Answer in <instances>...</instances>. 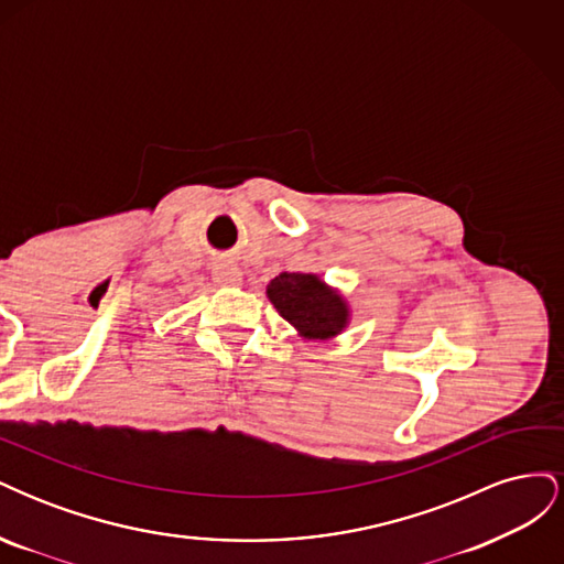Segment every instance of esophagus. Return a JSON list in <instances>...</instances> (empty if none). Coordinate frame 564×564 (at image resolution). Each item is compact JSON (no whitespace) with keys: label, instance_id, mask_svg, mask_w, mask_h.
<instances>
[{"label":"esophagus","instance_id":"esophagus-1","mask_svg":"<svg viewBox=\"0 0 564 564\" xmlns=\"http://www.w3.org/2000/svg\"><path fill=\"white\" fill-rule=\"evenodd\" d=\"M214 282L220 286H240L242 284V270L237 265L218 263L214 268Z\"/></svg>","mask_w":564,"mask_h":564}]
</instances>
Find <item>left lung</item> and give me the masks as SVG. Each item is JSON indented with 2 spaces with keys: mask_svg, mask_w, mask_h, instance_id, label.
Here are the masks:
<instances>
[{
  "mask_svg": "<svg viewBox=\"0 0 564 564\" xmlns=\"http://www.w3.org/2000/svg\"><path fill=\"white\" fill-rule=\"evenodd\" d=\"M268 299L303 338L327 340L348 327L346 299L311 272H280L268 284Z\"/></svg>",
  "mask_w": 564,
  "mask_h": 564,
  "instance_id": "obj_1",
  "label": "left lung"
}]
</instances>
